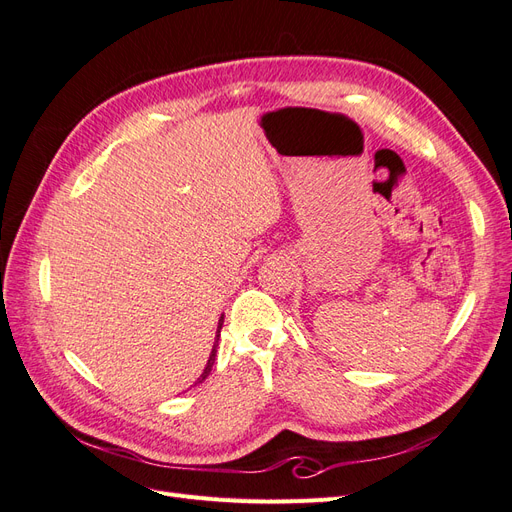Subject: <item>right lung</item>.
Instances as JSON below:
<instances>
[{"instance_id":"1","label":"right lung","mask_w":512,"mask_h":512,"mask_svg":"<svg viewBox=\"0 0 512 512\" xmlns=\"http://www.w3.org/2000/svg\"><path fill=\"white\" fill-rule=\"evenodd\" d=\"M222 320H224V318H220V322H218V337H220V329H222ZM215 352H218V339H215L213 350H211V356H209V361H207V367H205L203 374H200L198 382H203V380L209 376V371H211V367H213V363H215Z\"/></svg>"}]
</instances>
